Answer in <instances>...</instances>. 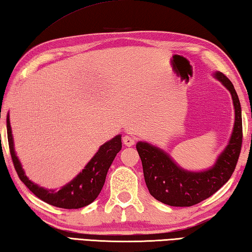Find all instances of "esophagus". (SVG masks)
Segmentation results:
<instances>
[{
	"label": "esophagus",
	"mask_w": 252,
	"mask_h": 252,
	"mask_svg": "<svg viewBox=\"0 0 252 252\" xmlns=\"http://www.w3.org/2000/svg\"><path fill=\"white\" fill-rule=\"evenodd\" d=\"M123 143L126 146H132L135 143V139L130 135H125L123 136Z\"/></svg>",
	"instance_id": "obj_1"
}]
</instances>
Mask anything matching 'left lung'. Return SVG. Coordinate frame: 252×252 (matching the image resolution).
<instances>
[{
    "mask_svg": "<svg viewBox=\"0 0 252 252\" xmlns=\"http://www.w3.org/2000/svg\"><path fill=\"white\" fill-rule=\"evenodd\" d=\"M218 80L230 91L235 107V126L229 144L208 171L193 173L182 170L162 150L145 142H138L136 150L143 166L144 181L155 199L175 207H189L223 186L234 173L242 144L241 108L234 85L222 72H216Z\"/></svg>",
    "mask_w": 252,
    "mask_h": 252,
    "instance_id": "8db88e82",
    "label": "left lung"
}]
</instances>
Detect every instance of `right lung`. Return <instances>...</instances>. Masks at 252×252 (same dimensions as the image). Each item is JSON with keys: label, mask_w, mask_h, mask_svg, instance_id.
<instances>
[{"label": "right lung", "mask_w": 252, "mask_h": 252, "mask_svg": "<svg viewBox=\"0 0 252 252\" xmlns=\"http://www.w3.org/2000/svg\"><path fill=\"white\" fill-rule=\"evenodd\" d=\"M6 127L11 158L20 180L24 183L32 193L37 196L39 199H42L43 202L63 209H77L85 207L98 197L103 187L104 181H106L109 167L111 166L117 153L120 152L122 148L121 135H117L116 138L100 146L98 152L87 164L79 175L74 178V181L62 187L58 191L47 190L32 183L23 171L21 163L14 152L8 114L6 117Z\"/></svg>", "instance_id": "1"}]
</instances>
